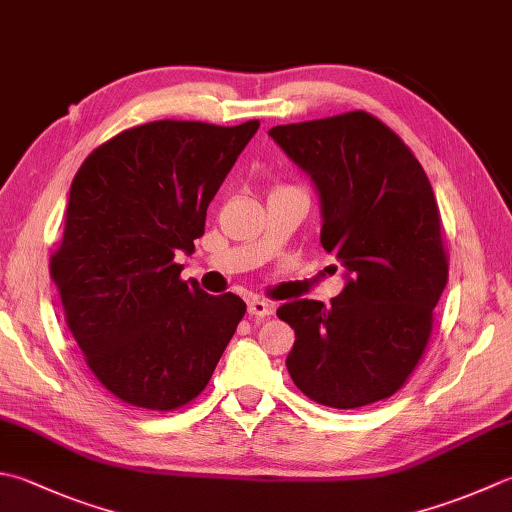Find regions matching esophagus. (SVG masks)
<instances>
[{"label":"esophagus","mask_w":512,"mask_h":512,"mask_svg":"<svg viewBox=\"0 0 512 512\" xmlns=\"http://www.w3.org/2000/svg\"><path fill=\"white\" fill-rule=\"evenodd\" d=\"M275 313V306L266 302V299H250L248 302V315L253 317H268Z\"/></svg>","instance_id":"34e87169"}]
</instances>
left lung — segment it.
<instances>
[{
	"label": "left lung",
	"mask_w": 512,
	"mask_h": 512,
	"mask_svg": "<svg viewBox=\"0 0 512 512\" xmlns=\"http://www.w3.org/2000/svg\"><path fill=\"white\" fill-rule=\"evenodd\" d=\"M268 135L315 184L322 246L346 268L330 306L293 299L277 308L295 328L288 373L330 408L386 399L422 359L448 282L433 186L402 139L364 110Z\"/></svg>",
	"instance_id": "left-lung-1"
}]
</instances>
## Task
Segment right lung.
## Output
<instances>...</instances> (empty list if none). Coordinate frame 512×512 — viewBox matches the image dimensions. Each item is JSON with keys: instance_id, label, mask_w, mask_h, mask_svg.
Here are the masks:
<instances>
[{"instance_id": "1", "label": "right lung", "mask_w": 512, "mask_h": 512, "mask_svg": "<svg viewBox=\"0 0 512 512\" xmlns=\"http://www.w3.org/2000/svg\"><path fill=\"white\" fill-rule=\"evenodd\" d=\"M259 122H150L97 146L70 184L50 277L88 368L124 404L175 410L202 393L242 322L233 293L182 282L206 208Z\"/></svg>"}]
</instances>
